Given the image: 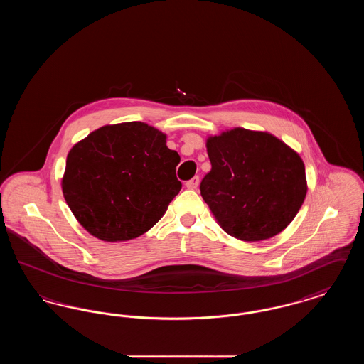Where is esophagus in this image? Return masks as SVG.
Here are the masks:
<instances>
[{
	"instance_id": "obj_1",
	"label": "esophagus",
	"mask_w": 364,
	"mask_h": 364,
	"mask_svg": "<svg viewBox=\"0 0 364 364\" xmlns=\"http://www.w3.org/2000/svg\"><path fill=\"white\" fill-rule=\"evenodd\" d=\"M186 186H187V188H190V190H195V188L199 186V177H198V176L192 177L191 180H188V181L186 183Z\"/></svg>"
}]
</instances>
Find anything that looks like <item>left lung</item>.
Wrapping results in <instances>:
<instances>
[{
	"mask_svg": "<svg viewBox=\"0 0 364 364\" xmlns=\"http://www.w3.org/2000/svg\"><path fill=\"white\" fill-rule=\"evenodd\" d=\"M208 154L200 195L228 235L260 242L292 223L306 198V169L284 141L235 128L208 138Z\"/></svg>",
	"mask_w": 364,
	"mask_h": 364,
	"instance_id": "1",
	"label": "left lung"
}]
</instances>
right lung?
Instances as JSON below:
<instances>
[{
    "instance_id": "1",
    "label": "right lung",
    "mask_w": 364,
    "mask_h": 364,
    "mask_svg": "<svg viewBox=\"0 0 364 364\" xmlns=\"http://www.w3.org/2000/svg\"><path fill=\"white\" fill-rule=\"evenodd\" d=\"M144 122L106 125L75 144L63 192L73 215L105 242L139 237L156 225L181 190L180 156Z\"/></svg>"
}]
</instances>
